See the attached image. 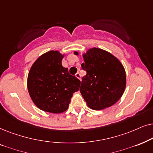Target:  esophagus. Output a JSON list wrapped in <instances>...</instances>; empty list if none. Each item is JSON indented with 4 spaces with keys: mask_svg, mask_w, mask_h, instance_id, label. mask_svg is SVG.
<instances>
[{
    "mask_svg": "<svg viewBox=\"0 0 153 153\" xmlns=\"http://www.w3.org/2000/svg\"><path fill=\"white\" fill-rule=\"evenodd\" d=\"M75 77H76L77 78H78L79 80H81V75L80 74V73H77L76 74H75Z\"/></svg>",
    "mask_w": 153,
    "mask_h": 153,
    "instance_id": "34e87169",
    "label": "esophagus"
}]
</instances>
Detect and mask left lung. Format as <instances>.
<instances>
[{
    "label": "left lung",
    "mask_w": 153,
    "mask_h": 153,
    "mask_svg": "<svg viewBox=\"0 0 153 153\" xmlns=\"http://www.w3.org/2000/svg\"><path fill=\"white\" fill-rule=\"evenodd\" d=\"M77 55L78 53L75 52ZM81 66L87 74L82 78L80 91L93 110L111 106L123 96L126 87V73L120 62L111 53L91 48L83 54Z\"/></svg>",
    "instance_id": "left-lung-1"
}]
</instances>
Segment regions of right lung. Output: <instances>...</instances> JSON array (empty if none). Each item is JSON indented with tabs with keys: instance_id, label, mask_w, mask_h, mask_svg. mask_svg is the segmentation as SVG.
<instances>
[{
	"instance_id": "add662e5",
	"label": "right lung",
	"mask_w": 153,
	"mask_h": 153,
	"mask_svg": "<svg viewBox=\"0 0 153 153\" xmlns=\"http://www.w3.org/2000/svg\"><path fill=\"white\" fill-rule=\"evenodd\" d=\"M64 55L50 51L33 63L28 75L27 87L33 102L42 111L61 113L68 109L80 80L69 74L62 64Z\"/></svg>"
}]
</instances>
